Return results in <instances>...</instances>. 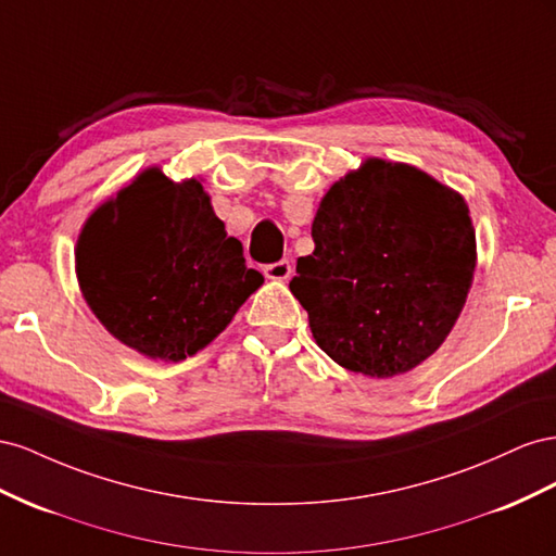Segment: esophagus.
I'll return each mask as SVG.
<instances>
[{"mask_svg":"<svg viewBox=\"0 0 556 556\" xmlns=\"http://www.w3.org/2000/svg\"><path fill=\"white\" fill-rule=\"evenodd\" d=\"M293 273V267L289 261H277V263H269L265 265V277L267 279H275V281H283L289 279Z\"/></svg>","mask_w":556,"mask_h":556,"instance_id":"34e87169","label":"esophagus"}]
</instances>
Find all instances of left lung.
I'll list each match as a JSON object with an SVG mask.
<instances>
[{"instance_id": "obj_1", "label": "left lung", "mask_w": 556, "mask_h": 556, "mask_svg": "<svg viewBox=\"0 0 556 556\" xmlns=\"http://www.w3.org/2000/svg\"><path fill=\"white\" fill-rule=\"evenodd\" d=\"M312 240L289 287L338 366L384 379L445 342L478 261L456 190L412 165L368 157L330 186Z\"/></svg>"}]
</instances>
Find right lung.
<instances>
[{
	"label": "right lung",
	"mask_w": 556,
	"mask_h": 556,
	"mask_svg": "<svg viewBox=\"0 0 556 556\" xmlns=\"http://www.w3.org/2000/svg\"><path fill=\"white\" fill-rule=\"evenodd\" d=\"M76 277L102 326L135 352L184 361L207 346L263 283L198 179L149 167L90 214Z\"/></svg>",
	"instance_id": "right-lung-1"
}]
</instances>
